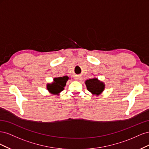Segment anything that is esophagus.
<instances>
[{
  "label": "esophagus",
  "instance_id": "34e87169",
  "mask_svg": "<svg viewBox=\"0 0 149 149\" xmlns=\"http://www.w3.org/2000/svg\"><path fill=\"white\" fill-rule=\"evenodd\" d=\"M74 79L76 81H79L81 79V76H76V77L74 78Z\"/></svg>",
  "mask_w": 149,
  "mask_h": 149
}]
</instances>
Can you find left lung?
<instances>
[{
    "label": "left lung",
    "mask_w": 149,
    "mask_h": 149,
    "mask_svg": "<svg viewBox=\"0 0 149 149\" xmlns=\"http://www.w3.org/2000/svg\"><path fill=\"white\" fill-rule=\"evenodd\" d=\"M87 89L93 95L100 96L105 89V84L96 78L89 79L85 81Z\"/></svg>",
    "instance_id": "1"
}]
</instances>
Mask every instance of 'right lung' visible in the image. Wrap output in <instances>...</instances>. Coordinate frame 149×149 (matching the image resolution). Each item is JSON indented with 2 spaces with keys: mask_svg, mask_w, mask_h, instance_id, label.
Returning a JSON list of instances; mask_svg holds the SVG:
<instances>
[{
  "mask_svg": "<svg viewBox=\"0 0 149 149\" xmlns=\"http://www.w3.org/2000/svg\"><path fill=\"white\" fill-rule=\"evenodd\" d=\"M69 79V77L67 76H64L63 77L54 78L53 81L47 85V90L54 95H58L65 87L67 81Z\"/></svg>",
  "mask_w": 149,
  "mask_h": 149,
  "instance_id": "add662e5",
  "label": "right lung"
}]
</instances>
